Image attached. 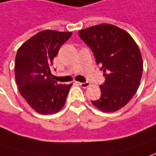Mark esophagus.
<instances>
[{"instance_id":"obj_1","label":"esophagus","mask_w":156,"mask_h":156,"mask_svg":"<svg viewBox=\"0 0 156 156\" xmlns=\"http://www.w3.org/2000/svg\"><path fill=\"white\" fill-rule=\"evenodd\" d=\"M79 84H80V86L82 87V88H84V89H86V88H88V87L90 85V83H88V82L79 83Z\"/></svg>"}]
</instances>
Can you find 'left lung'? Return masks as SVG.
I'll return each instance as SVG.
<instances>
[{"instance_id":"obj_1","label":"left lung","mask_w":156,"mask_h":156,"mask_svg":"<svg viewBox=\"0 0 156 156\" xmlns=\"http://www.w3.org/2000/svg\"><path fill=\"white\" fill-rule=\"evenodd\" d=\"M104 73L100 99L92 104L105 113L118 111L129 102L140 84L143 59L134 39L123 29L101 24L78 31Z\"/></svg>"}]
</instances>
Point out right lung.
I'll list each match as a JSON object with an SVG mask.
<instances>
[{"mask_svg":"<svg viewBox=\"0 0 156 156\" xmlns=\"http://www.w3.org/2000/svg\"><path fill=\"white\" fill-rule=\"evenodd\" d=\"M73 32L45 30L34 35L18 49L15 79L21 96L37 113L53 114L66 103L70 84H58L52 78L53 60Z\"/></svg>","mask_w":156,"mask_h":156,"instance_id":"obj_1","label":"right lung"}]
</instances>
